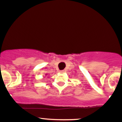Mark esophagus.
Returning <instances> with one entry per match:
<instances>
[{
	"label": "esophagus",
	"instance_id": "esophagus-1",
	"mask_svg": "<svg viewBox=\"0 0 122 122\" xmlns=\"http://www.w3.org/2000/svg\"><path fill=\"white\" fill-rule=\"evenodd\" d=\"M60 72L61 73H64V72H64V71H60Z\"/></svg>",
	"mask_w": 122,
	"mask_h": 122
}]
</instances>
